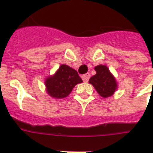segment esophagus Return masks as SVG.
<instances>
[{
  "label": "esophagus",
  "mask_w": 153,
  "mask_h": 153,
  "mask_svg": "<svg viewBox=\"0 0 153 153\" xmlns=\"http://www.w3.org/2000/svg\"><path fill=\"white\" fill-rule=\"evenodd\" d=\"M90 77V74H84V75L82 76V79H83V80L84 81V82H88Z\"/></svg>",
  "instance_id": "obj_1"
}]
</instances>
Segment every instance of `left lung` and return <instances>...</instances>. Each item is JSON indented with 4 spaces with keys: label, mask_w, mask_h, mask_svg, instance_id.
<instances>
[{
    "label": "left lung",
    "mask_w": 153,
    "mask_h": 153,
    "mask_svg": "<svg viewBox=\"0 0 153 153\" xmlns=\"http://www.w3.org/2000/svg\"><path fill=\"white\" fill-rule=\"evenodd\" d=\"M94 70L97 74L90 77L89 83L93 85L100 96L103 98L113 96L118 87V83L114 76L106 65H98Z\"/></svg>",
    "instance_id": "1"
}]
</instances>
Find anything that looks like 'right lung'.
Listing matches in <instances>:
<instances>
[{
	"label": "right lung",
	"instance_id": "1",
	"mask_svg": "<svg viewBox=\"0 0 153 153\" xmlns=\"http://www.w3.org/2000/svg\"><path fill=\"white\" fill-rule=\"evenodd\" d=\"M82 82L76 70L62 64L53 75L46 78L44 83L47 94L54 99H63L71 93L76 85Z\"/></svg>",
	"mask_w": 153,
	"mask_h": 153
}]
</instances>
